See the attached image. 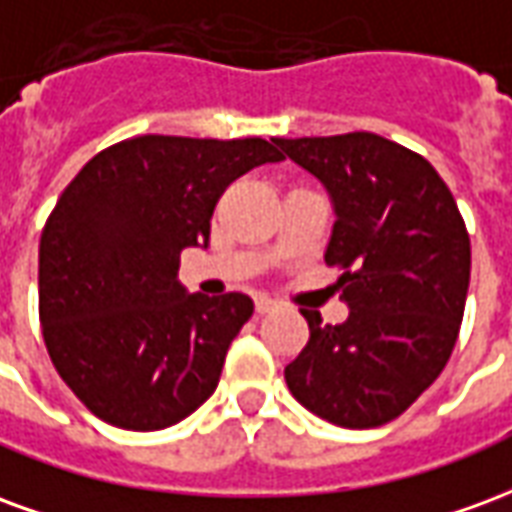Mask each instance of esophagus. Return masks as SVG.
Returning a JSON list of instances; mask_svg holds the SVG:
<instances>
[{"label": "esophagus", "instance_id": "esophagus-1", "mask_svg": "<svg viewBox=\"0 0 512 512\" xmlns=\"http://www.w3.org/2000/svg\"><path fill=\"white\" fill-rule=\"evenodd\" d=\"M279 304L274 299H268V296H260V299L255 301V310L257 315H268V312H274L277 310Z\"/></svg>", "mask_w": 512, "mask_h": 512}]
</instances>
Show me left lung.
<instances>
[{
  "label": "left lung",
  "mask_w": 512,
  "mask_h": 512,
  "mask_svg": "<svg viewBox=\"0 0 512 512\" xmlns=\"http://www.w3.org/2000/svg\"><path fill=\"white\" fill-rule=\"evenodd\" d=\"M321 180L334 208L326 263L348 321L301 310L310 343L285 381L301 406L340 428L400 417L447 365L466 307L472 246L452 191L425 158L384 136L277 139Z\"/></svg>",
  "instance_id": "obj_1"
}]
</instances>
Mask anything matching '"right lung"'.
<instances>
[{"label": "right lung", "mask_w": 512, "mask_h": 512, "mask_svg": "<svg viewBox=\"0 0 512 512\" xmlns=\"http://www.w3.org/2000/svg\"><path fill=\"white\" fill-rule=\"evenodd\" d=\"M277 142L134 136L82 167L40 235V326L57 373L95 417L161 430L213 395L255 304L180 285V252L208 246L222 191L282 161Z\"/></svg>", "instance_id": "1"}]
</instances>
